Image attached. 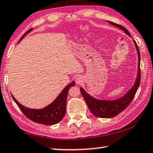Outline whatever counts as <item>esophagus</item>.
Wrapping results in <instances>:
<instances>
[{
	"mask_svg": "<svg viewBox=\"0 0 153 153\" xmlns=\"http://www.w3.org/2000/svg\"><path fill=\"white\" fill-rule=\"evenodd\" d=\"M82 82H83V79H82V77L81 76H77L76 77V84H80L82 83Z\"/></svg>",
	"mask_w": 153,
	"mask_h": 153,
	"instance_id": "34e87169",
	"label": "esophagus"
}]
</instances>
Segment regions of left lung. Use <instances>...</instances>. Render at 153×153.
I'll use <instances>...</instances> for the list:
<instances>
[{
	"instance_id": "left-lung-1",
	"label": "left lung",
	"mask_w": 153,
	"mask_h": 153,
	"mask_svg": "<svg viewBox=\"0 0 153 153\" xmlns=\"http://www.w3.org/2000/svg\"><path fill=\"white\" fill-rule=\"evenodd\" d=\"M109 23L113 25L122 29L126 33L128 36L131 37V34L122 25L114 23L113 22L108 21ZM134 44L136 47L138 54V71L137 76L136 77L135 82L134 84L128 92L125 94L124 96L120 98L115 100H102L95 98L86 92L83 88H80V92L83 97L85 100L86 104L89 110L95 116L101 118H111L117 115L122 111L124 110L129 105L130 103L133 100L137 88L140 86L141 79V71H140V52L139 51L138 46L135 40H133Z\"/></svg>"
}]
</instances>
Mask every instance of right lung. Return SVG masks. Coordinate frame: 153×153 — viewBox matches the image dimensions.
<instances>
[{
	"mask_svg": "<svg viewBox=\"0 0 153 153\" xmlns=\"http://www.w3.org/2000/svg\"><path fill=\"white\" fill-rule=\"evenodd\" d=\"M33 29H30L27 32L25 33L22 38H20L19 42L25 36L27 33L31 32ZM75 82L73 81L72 82L67 85V86L64 88L56 99L54 101L48 105L47 106L41 109H33L27 108V107L22 106L20 104L15 97L11 95L13 100L16 103L18 106L21 110L24 115L31 120L33 122L38 124L44 125H53L58 124L61 120L63 119L64 116L66 113V104H67V95L69 90L71 87L75 86Z\"/></svg>",
	"mask_w": 153,
	"mask_h": 153,
	"instance_id": "obj_1",
	"label": "right lung"
}]
</instances>
